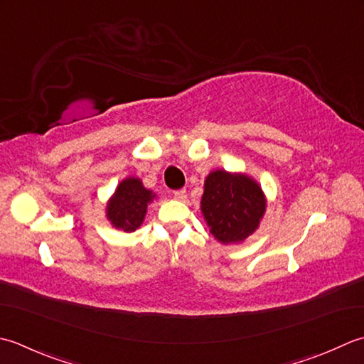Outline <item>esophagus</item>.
<instances>
[{"instance_id":"1","label":"esophagus","mask_w":364,"mask_h":364,"mask_svg":"<svg viewBox=\"0 0 364 364\" xmlns=\"http://www.w3.org/2000/svg\"><path fill=\"white\" fill-rule=\"evenodd\" d=\"M173 195H174V198H176V199H179V201H183V199L187 198V190H185V188L174 190Z\"/></svg>"}]
</instances>
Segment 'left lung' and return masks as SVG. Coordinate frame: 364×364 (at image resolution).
<instances>
[{"label":"left lung","instance_id":"left-lung-1","mask_svg":"<svg viewBox=\"0 0 364 364\" xmlns=\"http://www.w3.org/2000/svg\"><path fill=\"white\" fill-rule=\"evenodd\" d=\"M201 210L210 232L223 243H235L256 231L265 212L261 187L248 176L213 171L207 176Z\"/></svg>","mask_w":364,"mask_h":364}]
</instances>
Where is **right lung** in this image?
Here are the masks:
<instances>
[{
	"label": "right lung",
	"mask_w": 364,
	"mask_h": 364,
	"mask_svg": "<svg viewBox=\"0 0 364 364\" xmlns=\"http://www.w3.org/2000/svg\"><path fill=\"white\" fill-rule=\"evenodd\" d=\"M155 195L151 190H146L139 179L129 177L119 183L114 196L107 207V217L114 228L122 229L124 232L135 231L143 223L147 204Z\"/></svg>",
	"instance_id": "1"
}]
</instances>
